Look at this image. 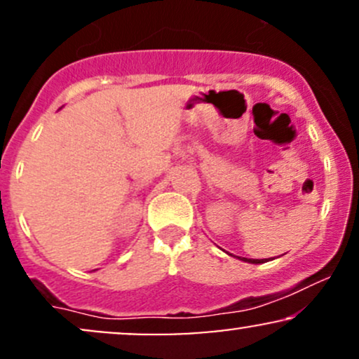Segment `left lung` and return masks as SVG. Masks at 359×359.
<instances>
[{
	"instance_id": "left-lung-1",
	"label": "left lung",
	"mask_w": 359,
	"mask_h": 359,
	"mask_svg": "<svg viewBox=\"0 0 359 359\" xmlns=\"http://www.w3.org/2000/svg\"><path fill=\"white\" fill-rule=\"evenodd\" d=\"M226 253H228V251H226ZM241 259V262H246V263H255V265H257V263H265L266 262V258L265 259H251V258H241V257H238Z\"/></svg>"
}]
</instances>
